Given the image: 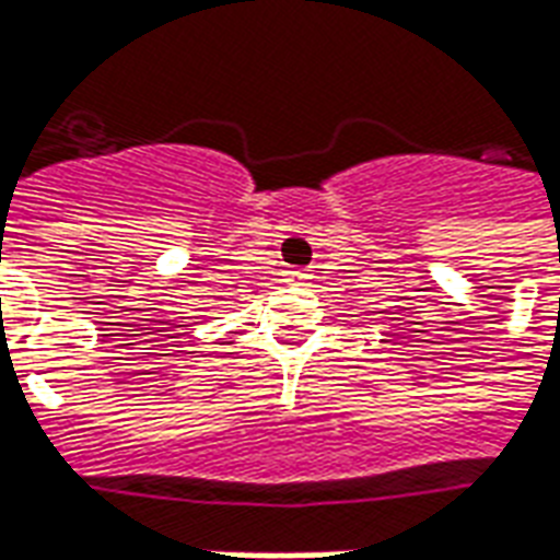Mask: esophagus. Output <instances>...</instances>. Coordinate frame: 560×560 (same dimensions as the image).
<instances>
[{"label": "esophagus", "mask_w": 560, "mask_h": 560, "mask_svg": "<svg viewBox=\"0 0 560 560\" xmlns=\"http://www.w3.org/2000/svg\"><path fill=\"white\" fill-rule=\"evenodd\" d=\"M312 279V272L303 267H288L284 269V281H291V284H305V281Z\"/></svg>", "instance_id": "34e87169"}]
</instances>
